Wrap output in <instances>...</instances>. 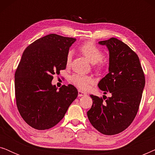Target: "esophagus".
Wrapping results in <instances>:
<instances>
[{
	"label": "esophagus",
	"instance_id": "obj_1",
	"mask_svg": "<svg viewBox=\"0 0 155 155\" xmlns=\"http://www.w3.org/2000/svg\"><path fill=\"white\" fill-rule=\"evenodd\" d=\"M87 94L85 92H82V91L78 90V97H82V96H85Z\"/></svg>",
	"mask_w": 155,
	"mask_h": 155
}]
</instances>
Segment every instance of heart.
<instances>
[{
    "label": "heart",
    "mask_w": 155,
    "mask_h": 155,
    "mask_svg": "<svg viewBox=\"0 0 155 155\" xmlns=\"http://www.w3.org/2000/svg\"><path fill=\"white\" fill-rule=\"evenodd\" d=\"M79 49L80 52L83 54L91 62L96 63L97 71H101L103 68L104 63L102 59L104 57V54L99 46H97L94 42L87 41L82 44L80 46ZM72 58H73V51H68L66 54V59H65L67 66L71 65ZM70 81L78 88L82 90H86L94 82V79L91 75L76 73L71 76Z\"/></svg>",
    "instance_id": "obj_1"
}]
</instances>
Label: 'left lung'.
<instances>
[{
	"instance_id": "left-lung-1",
	"label": "left lung",
	"mask_w": 155,
	"mask_h": 155,
	"mask_svg": "<svg viewBox=\"0 0 155 155\" xmlns=\"http://www.w3.org/2000/svg\"><path fill=\"white\" fill-rule=\"evenodd\" d=\"M99 44L109 51V73L98 86L111 97L90 95L93 103L87 114L99 132L113 135L126 130L136 116L145 78L138 56L127 44L114 37Z\"/></svg>"
}]
</instances>
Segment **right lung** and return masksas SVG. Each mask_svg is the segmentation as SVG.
I'll return each instance as SVG.
<instances>
[{
	"instance_id": "right-lung-1",
	"label": "right lung",
	"mask_w": 155,
	"mask_h": 155,
	"mask_svg": "<svg viewBox=\"0 0 155 155\" xmlns=\"http://www.w3.org/2000/svg\"><path fill=\"white\" fill-rule=\"evenodd\" d=\"M76 39L50 34L25 48L15 73L16 104L29 126L46 130L64 117L78 97L72 84L60 90L51 84L54 75L66 68V54Z\"/></svg>"
}]
</instances>
